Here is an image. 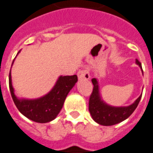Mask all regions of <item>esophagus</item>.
I'll list each match as a JSON object with an SVG mask.
<instances>
[{"instance_id": "1", "label": "esophagus", "mask_w": 153, "mask_h": 153, "mask_svg": "<svg viewBox=\"0 0 153 153\" xmlns=\"http://www.w3.org/2000/svg\"><path fill=\"white\" fill-rule=\"evenodd\" d=\"M78 78L81 80H89L90 79V73L87 69H82L77 72Z\"/></svg>"}]
</instances>
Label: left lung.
<instances>
[{
    "instance_id": "8db88e82",
    "label": "left lung",
    "mask_w": 153,
    "mask_h": 153,
    "mask_svg": "<svg viewBox=\"0 0 153 153\" xmlns=\"http://www.w3.org/2000/svg\"><path fill=\"white\" fill-rule=\"evenodd\" d=\"M136 64L139 66L143 71L142 64L136 59ZM93 83V91L89 100V111L92 119L96 123L104 126H111L128 119L137 108L142 95L139 96L132 105L128 106H112L106 104L100 94L99 83L96 78L91 80Z\"/></svg>"
}]
</instances>
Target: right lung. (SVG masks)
I'll return each mask as SVG.
<instances>
[{
    "label": "right lung",
    "instance_id": "add662e5",
    "mask_svg": "<svg viewBox=\"0 0 153 153\" xmlns=\"http://www.w3.org/2000/svg\"><path fill=\"white\" fill-rule=\"evenodd\" d=\"M76 82V75L60 76L48 94L37 99H25L16 96L12 85L11 71L9 75L10 91L17 109L23 115L30 120L41 123L50 122L57 116L63 106L66 97Z\"/></svg>",
    "mask_w": 153,
    "mask_h": 153
}]
</instances>
